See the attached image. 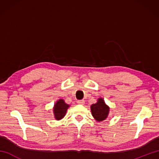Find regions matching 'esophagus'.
I'll list each match as a JSON object with an SVG mask.
<instances>
[{
  "label": "esophagus",
  "mask_w": 159,
  "mask_h": 159,
  "mask_svg": "<svg viewBox=\"0 0 159 159\" xmlns=\"http://www.w3.org/2000/svg\"><path fill=\"white\" fill-rule=\"evenodd\" d=\"M77 103L79 104H81V105H83V104H85V100H78V101H77Z\"/></svg>",
  "instance_id": "obj_1"
}]
</instances>
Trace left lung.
Instances as JSON below:
<instances>
[{
    "mask_svg": "<svg viewBox=\"0 0 159 159\" xmlns=\"http://www.w3.org/2000/svg\"><path fill=\"white\" fill-rule=\"evenodd\" d=\"M91 111H92L93 117L97 121H102L107 117L109 108L106 105L103 99L99 98L97 103L93 104L91 106Z\"/></svg>",
    "mask_w": 159,
    "mask_h": 159,
    "instance_id": "obj_1",
    "label": "left lung"
}]
</instances>
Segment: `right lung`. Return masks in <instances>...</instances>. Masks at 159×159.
Masks as SVG:
<instances>
[{
    "mask_svg": "<svg viewBox=\"0 0 159 159\" xmlns=\"http://www.w3.org/2000/svg\"><path fill=\"white\" fill-rule=\"evenodd\" d=\"M69 107L68 104H67L64 102L63 100L60 99L57 101L54 107V113H55V117L56 120H59L62 119L65 116L67 108Z\"/></svg>",
    "mask_w": 159,
    "mask_h": 159,
    "instance_id": "obj_1",
    "label": "right lung"
}]
</instances>
